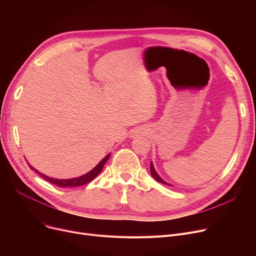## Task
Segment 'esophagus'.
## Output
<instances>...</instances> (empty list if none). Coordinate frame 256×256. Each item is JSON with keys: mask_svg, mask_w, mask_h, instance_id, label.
<instances>
[{"mask_svg": "<svg viewBox=\"0 0 256 256\" xmlns=\"http://www.w3.org/2000/svg\"><path fill=\"white\" fill-rule=\"evenodd\" d=\"M136 132H135V134H136Z\"/></svg>", "mask_w": 256, "mask_h": 256, "instance_id": "34e87169", "label": "esophagus"}]
</instances>
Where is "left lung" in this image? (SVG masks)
Segmentation results:
<instances>
[{
  "instance_id": "1",
  "label": "left lung",
  "mask_w": 256,
  "mask_h": 256,
  "mask_svg": "<svg viewBox=\"0 0 256 256\" xmlns=\"http://www.w3.org/2000/svg\"><path fill=\"white\" fill-rule=\"evenodd\" d=\"M150 174L152 176V178L156 180V182H160V184H167V186H172V184H168L167 182H165L162 178H160L158 174L156 173V169H154V164H152V162H150Z\"/></svg>"
}]
</instances>
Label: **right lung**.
<instances>
[{
	"label": "right lung",
	"mask_w": 256,
	"mask_h": 256,
	"mask_svg": "<svg viewBox=\"0 0 256 256\" xmlns=\"http://www.w3.org/2000/svg\"><path fill=\"white\" fill-rule=\"evenodd\" d=\"M111 156V154H106L100 162L94 167L92 170H90L89 172H87L86 174H84V176H78V178H70V180H58V178H50L48 176H46V174H42L40 173L38 170H36L33 166H31L29 164V167L34 170L35 172H37L40 176L44 178L46 180L50 182V184H56L58 186H61V188H72V186H83V184H86L88 182H90L92 180L96 178L98 174L100 173V171L102 170L104 164L108 160H109V158Z\"/></svg>",
	"instance_id": "right-lung-1"
}]
</instances>
